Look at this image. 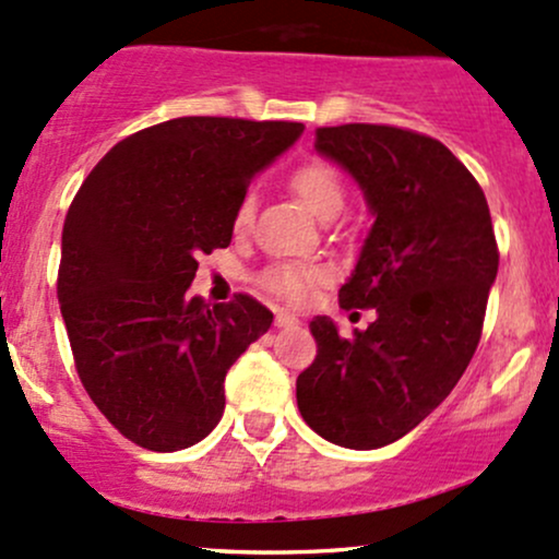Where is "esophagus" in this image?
<instances>
[{
    "mask_svg": "<svg viewBox=\"0 0 559 559\" xmlns=\"http://www.w3.org/2000/svg\"><path fill=\"white\" fill-rule=\"evenodd\" d=\"M275 326H278V329H292V326H299V318L294 316V312H284V310H278V312H275Z\"/></svg>",
    "mask_w": 559,
    "mask_h": 559,
    "instance_id": "esophagus-1",
    "label": "esophagus"
}]
</instances>
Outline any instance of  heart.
Listing matches in <instances>:
<instances>
[{
    "label": "heart",
    "mask_w": 559,
    "mask_h": 559,
    "mask_svg": "<svg viewBox=\"0 0 559 559\" xmlns=\"http://www.w3.org/2000/svg\"><path fill=\"white\" fill-rule=\"evenodd\" d=\"M292 188L299 199L305 201V206L318 217L331 210H342L345 204V188H342L340 175H336L334 167H329L326 162H308L302 164L297 171L292 175ZM251 214H254V204L251 199H247L238 204L236 210V230L249 228ZM321 270L318 267H302V265H273L262 273V286L270 289L278 297L292 299V302H302L305 297L310 294L312 281L321 278Z\"/></svg>",
    "instance_id": "obj_1"
}]
</instances>
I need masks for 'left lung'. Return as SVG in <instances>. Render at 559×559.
<instances>
[{"label": "left lung", "mask_w": 559, "mask_h": 559, "mask_svg": "<svg viewBox=\"0 0 559 559\" xmlns=\"http://www.w3.org/2000/svg\"><path fill=\"white\" fill-rule=\"evenodd\" d=\"M316 151L358 182L373 225L340 305L377 308L345 340L310 321L318 355L297 377L310 429L342 449L395 443L427 419L475 355L499 270L488 201L469 169L427 134L384 124L316 130Z\"/></svg>", "instance_id": "1"}]
</instances>
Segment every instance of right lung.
Instances as JSON below:
<instances>
[{
    "instance_id": "add662e5",
    "label": "right lung",
    "mask_w": 559,
    "mask_h": 559,
    "mask_svg": "<svg viewBox=\"0 0 559 559\" xmlns=\"http://www.w3.org/2000/svg\"><path fill=\"white\" fill-rule=\"evenodd\" d=\"M302 132L182 116L116 143L79 188L58 302L84 390L132 443L180 451L223 419L225 373L273 312L247 294L210 305L188 289L199 254L230 243L251 177Z\"/></svg>"
}]
</instances>
